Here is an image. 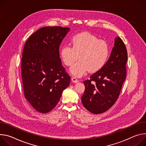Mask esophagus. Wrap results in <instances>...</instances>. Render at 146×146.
I'll use <instances>...</instances> for the list:
<instances>
[{
    "instance_id": "obj_1",
    "label": "esophagus",
    "mask_w": 146,
    "mask_h": 146,
    "mask_svg": "<svg viewBox=\"0 0 146 146\" xmlns=\"http://www.w3.org/2000/svg\"><path fill=\"white\" fill-rule=\"evenodd\" d=\"M72 82H74V83H76V82H79V80L75 76H72V78H71Z\"/></svg>"
}]
</instances>
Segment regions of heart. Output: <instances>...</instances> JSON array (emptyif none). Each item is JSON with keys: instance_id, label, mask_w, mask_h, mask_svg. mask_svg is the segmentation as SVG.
Listing matches in <instances>:
<instances>
[{"instance_id": "obj_1", "label": "heart", "mask_w": 146, "mask_h": 146, "mask_svg": "<svg viewBox=\"0 0 146 146\" xmlns=\"http://www.w3.org/2000/svg\"><path fill=\"white\" fill-rule=\"evenodd\" d=\"M71 42L72 47L65 44L61 48L63 62L71 66V72L76 76H81L89 70L95 72L105 65L109 54L107 44L89 32H82L74 36ZM80 56H79L78 55Z\"/></svg>"}]
</instances>
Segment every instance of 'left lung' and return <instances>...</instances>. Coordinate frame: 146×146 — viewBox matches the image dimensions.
<instances>
[{
  "mask_svg": "<svg viewBox=\"0 0 146 146\" xmlns=\"http://www.w3.org/2000/svg\"><path fill=\"white\" fill-rule=\"evenodd\" d=\"M127 53L125 43L119 37L115 39L110 57L103 67L85 80L82 103L94 114L109 110L118 100L126 77Z\"/></svg>",
  "mask_w": 146,
  "mask_h": 146,
  "instance_id": "obj_1",
  "label": "left lung"
}]
</instances>
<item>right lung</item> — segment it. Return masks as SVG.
I'll use <instances>...</instances> for the list:
<instances>
[{
  "label": "right lung",
  "mask_w": 146,
  "mask_h": 146,
  "mask_svg": "<svg viewBox=\"0 0 146 146\" xmlns=\"http://www.w3.org/2000/svg\"><path fill=\"white\" fill-rule=\"evenodd\" d=\"M69 28L46 27L26 41L21 58V77L25 99L36 111L46 113L58 103L71 77L62 67L59 48Z\"/></svg>",
  "instance_id": "1"
}]
</instances>
